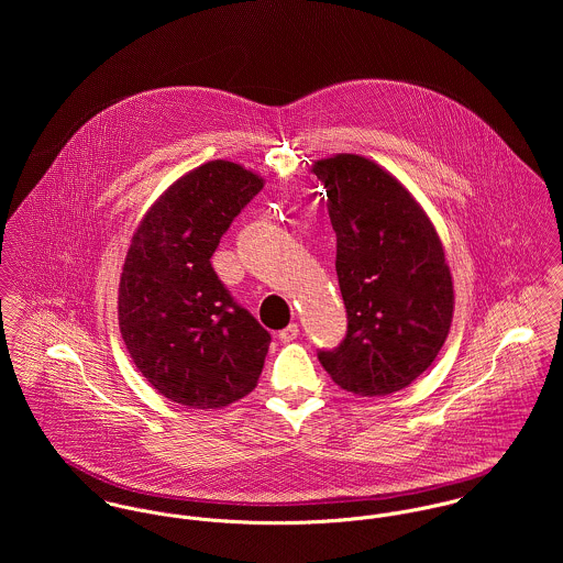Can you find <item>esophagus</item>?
I'll use <instances>...</instances> for the list:
<instances>
[{"mask_svg": "<svg viewBox=\"0 0 563 563\" xmlns=\"http://www.w3.org/2000/svg\"><path fill=\"white\" fill-rule=\"evenodd\" d=\"M297 335H299V324L297 322H290L288 327H284L279 331V340L282 342H292V340H297Z\"/></svg>", "mask_w": 563, "mask_h": 563, "instance_id": "34e87169", "label": "esophagus"}]
</instances>
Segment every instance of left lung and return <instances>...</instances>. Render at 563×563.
<instances>
[{
	"instance_id": "1",
	"label": "left lung",
	"mask_w": 563,
	"mask_h": 563,
	"mask_svg": "<svg viewBox=\"0 0 563 563\" xmlns=\"http://www.w3.org/2000/svg\"><path fill=\"white\" fill-rule=\"evenodd\" d=\"M335 232L346 333L319 349L346 393L384 397L409 386L440 353L453 319V282L433 225L401 184L362 156L314 164Z\"/></svg>"
}]
</instances>
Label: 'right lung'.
<instances>
[{
	"mask_svg": "<svg viewBox=\"0 0 563 563\" xmlns=\"http://www.w3.org/2000/svg\"><path fill=\"white\" fill-rule=\"evenodd\" d=\"M262 186L241 164H201L162 195L130 244L121 335L136 368L170 401L214 409L257 384L271 333L232 297L210 257Z\"/></svg>",
	"mask_w": 563,
	"mask_h": 563,
	"instance_id": "1",
	"label": "right lung"
}]
</instances>
